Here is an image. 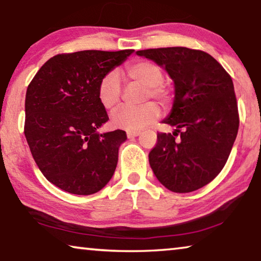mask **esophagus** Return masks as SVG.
<instances>
[{
	"label": "esophagus",
	"mask_w": 261,
	"mask_h": 261,
	"mask_svg": "<svg viewBox=\"0 0 261 261\" xmlns=\"http://www.w3.org/2000/svg\"><path fill=\"white\" fill-rule=\"evenodd\" d=\"M139 135H141V132H139V131H127L126 132L127 138H135V137H137V136H139Z\"/></svg>",
	"instance_id": "34e87169"
}]
</instances>
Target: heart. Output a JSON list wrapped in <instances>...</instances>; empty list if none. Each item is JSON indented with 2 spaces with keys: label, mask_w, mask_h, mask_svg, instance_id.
Wrapping results in <instances>:
<instances>
[{
  "label": "heart",
  "mask_w": 261,
  "mask_h": 261,
  "mask_svg": "<svg viewBox=\"0 0 261 261\" xmlns=\"http://www.w3.org/2000/svg\"><path fill=\"white\" fill-rule=\"evenodd\" d=\"M124 74L130 82L145 86L143 101L153 99L164 109L170 108L172 90L163 83L164 71L156 62L136 59L125 65ZM97 95L100 105L108 111L118 108L122 99V84L115 72H109L101 76L98 83ZM160 115L161 110L153 102H146L137 108H123L112 116V125L117 129L139 131L155 123Z\"/></svg>",
  "instance_id": "heart-1"
}]
</instances>
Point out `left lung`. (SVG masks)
Returning a JSON list of instances; mask_svg holds the SVG:
<instances>
[{"label": "left lung", "instance_id": "left-lung-1", "mask_svg": "<svg viewBox=\"0 0 261 261\" xmlns=\"http://www.w3.org/2000/svg\"><path fill=\"white\" fill-rule=\"evenodd\" d=\"M137 54L166 68L175 83L174 106L163 123L176 130L157 134L149 153L150 167L171 192L202 188L225 167L239 130L232 78L211 54L200 49L166 47Z\"/></svg>", "mask_w": 261, "mask_h": 261}]
</instances>
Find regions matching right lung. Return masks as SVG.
<instances>
[{"label": "right lung", "mask_w": 261, "mask_h": 261, "mask_svg": "<svg viewBox=\"0 0 261 261\" xmlns=\"http://www.w3.org/2000/svg\"><path fill=\"white\" fill-rule=\"evenodd\" d=\"M134 52L80 50L57 54L28 85L24 136L36 166L50 183L75 195L108 185L126 132L98 134L109 120L97 87L100 78Z\"/></svg>", "instance_id": "right-lung-1"}]
</instances>
